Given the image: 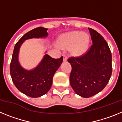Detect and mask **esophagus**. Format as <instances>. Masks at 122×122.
Masks as SVG:
<instances>
[{
    "label": "esophagus",
    "mask_w": 122,
    "mask_h": 122,
    "mask_svg": "<svg viewBox=\"0 0 122 122\" xmlns=\"http://www.w3.org/2000/svg\"><path fill=\"white\" fill-rule=\"evenodd\" d=\"M63 61H64V62H66V60H67V59H68V58H67V56H65V55H63Z\"/></svg>",
    "instance_id": "34e87169"
}]
</instances>
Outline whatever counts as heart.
<instances>
[{
  "label": "heart",
  "mask_w": 122,
  "mask_h": 122,
  "mask_svg": "<svg viewBox=\"0 0 122 122\" xmlns=\"http://www.w3.org/2000/svg\"><path fill=\"white\" fill-rule=\"evenodd\" d=\"M90 38L88 35L79 31L69 32L60 36L59 40L60 47L67 48L72 46L73 53L76 55L84 54L89 48Z\"/></svg>",
  "instance_id": "1"
}]
</instances>
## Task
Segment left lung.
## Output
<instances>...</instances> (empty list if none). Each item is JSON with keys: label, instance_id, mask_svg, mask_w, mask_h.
Returning a JSON list of instances; mask_svg holds the SVG:
<instances>
[{"label": "left lung", "instance_id": "left-lung-1", "mask_svg": "<svg viewBox=\"0 0 122 122\" xmlns=\"http://www.w3.org/2000/svg\"><path fill=\"white\" fill-rule=\"evenodd\" d=\"M93 45L84 56L68 60L72 67L70 85L84 98L97 94L106 87L112 74V55L107 42L98 32L89 28Z\"/></svg>", "mask_w": 122, "mask_h": 122}]
</instances>
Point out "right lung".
<instances>
[{"instance_id": "right-lung-1", "label": "right lung", "mask_w": 122, "mask_h": 122, "mask_svg": "<svg viewBox=\"0 0 122 122\" xmlns=\"http://www.w3.org/2000/svg\"><path fill=\"white\" fill-rule=\"evenodd\" d=\"M47 30L48 29L38 27L23 35L15 45L10 63L11 77L15 86L22 93L32 98L41 97L49 91L54 75L63 62V57L56 59L45 54L36 67L28 70L19 63V49L26 40L47 37Z\"/></svg>"}]
</instances>
